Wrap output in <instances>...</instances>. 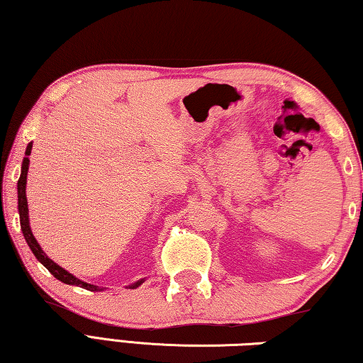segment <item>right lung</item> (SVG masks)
<instances>
[{"instance_id":"1","label":"right lung","mask_w":363,"mask_h":363,"mask_svg":"<svg viewBox=\"0 0 363 363\" xmlns=\"http://www.w3.org/2000/svg\"><path fill=\"white\" fill-rule=\"evenodd\" d=\"M30 152H32V143L27 145V150H26V158H23V163H22V173L19 177V182H17V194H19V216H21V229L23 237H26V240L28 243L30 250L33 251V255L36 259H38L43 266H45L49 272H51L54 277L57 280L64 281L67 285H77V286H82L84 290H89V291H97L99 290V286L96 285H91V284H86V281L78 280L77 277H73L72 274L67 272L65 269H62L60 266H57L56 262L49 259V257L45 255V251L41 250V247L36 242V238L33 237L32 230H30V223H28V206H27V196H26V184H27V171H28V155ZM143 281H138V284L131 285V288H136L139 286Z\"/></svg>"}]
</instances>
